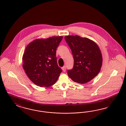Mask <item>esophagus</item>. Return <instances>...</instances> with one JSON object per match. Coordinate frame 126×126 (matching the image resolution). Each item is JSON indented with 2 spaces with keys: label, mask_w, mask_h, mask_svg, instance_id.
<instances>
[{
  "label": "esophagus",
  "mask_w": 126,
  "mask_h": 126,
  "mask_svg": "<svg viewBox=\"0 0 126 126\" xmlns=\"http://www.w3.org/2000/svg\"><path fill=\"white\" fill-rule=\"evenodd\" d=\"M62 70H63V72H66V66H64L63 67H62Z\"/></svg>",
  "instance_id": "obj_1"
}]
</instances>
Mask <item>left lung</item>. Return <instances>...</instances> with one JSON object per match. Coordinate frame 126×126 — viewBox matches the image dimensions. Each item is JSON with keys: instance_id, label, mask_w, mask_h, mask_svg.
Here are the masks:
<instances>
[{"instance_id": "1", "label": "left lung", "mask_w": 126, "mask_h": 126, "mask_svg": "<svg viewBox=\"0 0 126 126\" xmlns=\"http://www.w3.org/2000/svg\"><path fill=\"white\" fill-rule=\"evenodd\" d=\"M65 39L72 50L74 60L73 68L67 71L68 77L79 84L90 82L101 69L102 57L99 46L86 37L67 35Z\"/></svg>"}]
</instances>
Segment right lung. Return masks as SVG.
I'll return each mask as SVG.
<instances>
[{"label": "right lung", "instance_id": "add662e5", "mask_svg": "<svg viewBox=\"0 0 126 126\" xmlns=\"http://www.w3.org/2000/svg\"><path fill=\"white\" fill-rule=\"evenodd\" d=\"M63 36L37 39L26 46L23 67L28 78L37 85L48 87L58 79L62 70L58 65L56 49Z\"/></svg>", "mask_w": 126, "mask_h": 126}]
</instances>
